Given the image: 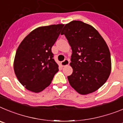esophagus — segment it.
I'll use <instances>...</instances> for the list:
<instances>
[{
    "mask_svg": "<svg viewBox=\"0 0 123 123\" xmlns=\"http://www.w3.org/2000/svg\"><path fill=\"white\" fill-rule=\"evenodd\" d=\"M61 66H63V67H64V66H67V65L69 64V61H68V59H66L65 60H64L63 61L61 62Z\"/></svg>",
    "mask_w": 123,
    "mask_h": 123,
    "instance_id": "34e87169",
    "label": "esophagus"
}]
</instances>
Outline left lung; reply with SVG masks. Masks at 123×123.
<instances>
[{
  "label": "left lung",
  "instance_id": "left-lung-1",
  "mask_svg": "<svg viewBox=\"0 0 123 123\" xmlns=\"http://www.w3.org/2000/svg\"><path fill=\"white\" fill-rule=\"evenodd\" d=\"M72 50L68 76L70 85L81 94H88L100 88L109 77L111 68L110 53L97 30L80 21H72L62 31Z\"/></svg>",
  "mask_w": 123,
  "mask_h": 123
}]
</instances>
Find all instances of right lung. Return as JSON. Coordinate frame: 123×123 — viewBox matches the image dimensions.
<instances>
[{
  "label": "right lung",
  "mask_w": 123,
  "mask_h": 123,
  "mask_svg": "<svg viewBox=\"0 0 123 123\" xmlns=\"http://www.w3.org/2000/svg\"><path fill=\"white\" fill-rule=\"evenodd\" d=\"M64 24L35 29L19 45L14 61V70L19 81L34 92L42 91L51 83L58 65L51 51Z\"/></svg>",
  "instance_id": "obj_1"
}]
</instances>
